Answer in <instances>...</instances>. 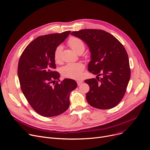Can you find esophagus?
<instances>
[{
  "instance_id": "34e87169",
  "label": "esophagus",
  "mask_w": 150,
  "mask_h": 150,
  "mask_svg": "<svg viewBox=\"0 0 150 150\" xmlns=\"http://www.w3.org/2000/svg\"><path fill=\"white\" fill-rule=\"evenodd\" d=\"M76 82H77V84H78V86H80V85H81V83H83V81H81V80L77 81Z\"/></svg>"
}]
</instances>
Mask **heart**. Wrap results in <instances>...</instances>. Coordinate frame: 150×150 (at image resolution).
<instances>
[{
	"instance_id": "b5f03b06",
	"label": "heart",
	"mask_w": 150,
	"mask_h": 150,
	"mask_svg": "<svg viewBox=\"0 0 150 150\" xmlns=\"http://www.w3.org/2000/svg\"><path fill=\"white\" fill-rule=\"evenodd\" d=\"M67 43L69 46L76 53L83 52L85 49L83 42L81 39L75 37H72L70 38ZM62 51V46L61 45L58 46L55 50L54 57L55 62L57 63L60 62V55ZM84 69V65L82 63H69L62 67L61 72L62 75L66 78L78 79L81 76Z\"/></svg>"
}]
</instances>
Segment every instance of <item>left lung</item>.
<instances>
[{"instance_id":"obj_1","label":"left lung","mask_w":150,"mask_h":150,"mask_svg":"<svg viewBox=\"0 0 150 150\" xmlns=\"http://www.w3.org/2000/svg\"><path fill=\"white\" fill-rule=\"evenodd\" d=\"M86 43L91 53L88 71L96 78L86 79L90 90L86 99L91 106L110 109L123 98L130 78L126 50L118 40L101 29H86L71 33ZM102 75L99 79L98 76Z\"/></svg>"}]
</instances>
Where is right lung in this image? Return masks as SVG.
I'll return each instance as SVG.
<instances>
[{"label":"right lung","instance_id":"add662e5","mask_svg":"<svg viewBox=\"0 0 150 150\" xmlns=\"http://www.w3.org/2000/svg\"><path fill=\"white\" fill-rule=\"evenodd\" d=\"M70 33L67 31L38 37L26 46L19 59L17 74L22 91L34 110L45 117L66 111L70 94L77 87L72 79L55 83L59 74L54 71L55 50Z\"/></svg>","mask_w":150,"mask_h":150}]
</instances>
